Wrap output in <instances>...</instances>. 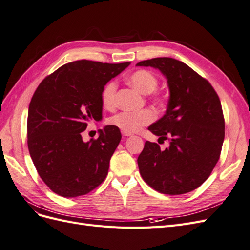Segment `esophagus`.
Listing matches in <instances>:
<instances>
[{
  "instance_id": "34e87169",
  "label": "esophagus",
  "mask_w": 250,
  "mask_h": 250,
  "mask_svg": "<svg viewBox=\"0 0 250 250\" xmlns=\"http://www.w3.org/2000/svg\"><path fill=\"white\" fill-rule=\"evenodd\" d=\"M122 134L124 135V137H131V133H128V132H124V131H122Z\"/></svg>"
}]
</instances>
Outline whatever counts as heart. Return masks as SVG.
I'll return each mask as SVG.
<instances>
[{"label":"heart","instance_id":"1","mask_svg":"<svg viewBox=\"0 0 250 250\" xmlns=\"http://www.w3.org/2000/svg\"><path fill=\"white\" fill-rule=\"evenodd\" d=\"M130 85L137 88L143 95H147L157 107H166L168 104V95L157 90L158 77L156 74L149 70L141 69L132 72L126 78ZM118 85L113 80H109L104 84L101 90V102L106 109H113L117 105ZM155 115L152 110L144 109L141 111H121L108 119V123L118 127L124 132L133 133L139 131L142 127L152 123Z\"/></svg>","mask_w":250,"mask_h":250}]
</instances>
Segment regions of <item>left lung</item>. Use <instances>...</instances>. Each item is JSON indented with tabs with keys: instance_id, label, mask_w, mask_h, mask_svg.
Wrapping results in <instances>:
<instances>
[{
	"instance_id": "obj_1",
	"label": "left lung",
	"mask_w": 250,
	"mask_h": 250,
	"mask_svg": "<svg viewBox=\"0 0 250 250\" xmlns=\"http://www.w3.org/2000/svg\"><path fill=\"white\" fill-rule=\"evenodd\" d=\"M168 79L170 100L166 115L148 129L158 140H169L164 151L146 141L138 157L140 173L155 191L167 195L188 193L210 175L224 141L220 99L210 83L186 63L170 57L144 60Z\"/></svg>"
}]
</instances>
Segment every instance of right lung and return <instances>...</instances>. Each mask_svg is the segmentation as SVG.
I'll return each mask as SVG.
<instances>
[{
  "instance_id": "obj_1",
  "label": "right lung",
  "mask_w": 250,
  "mask_h": 250,
  "mask_svg": "<svg viewBox=\"0 0 250 250\" xmlns=\"http://www.w3.org/2000/svg\"><path fill=\"white\" fill-rule=\"evenodd\" d=\"M128 65L77 60L60 66L37 86L28 110V149L39 175L57 195H85L106 177L122 138L119 128L106 126L87 143L81 132L88 121L102 118V87Z\"/></svg>"
}]
</instances>
